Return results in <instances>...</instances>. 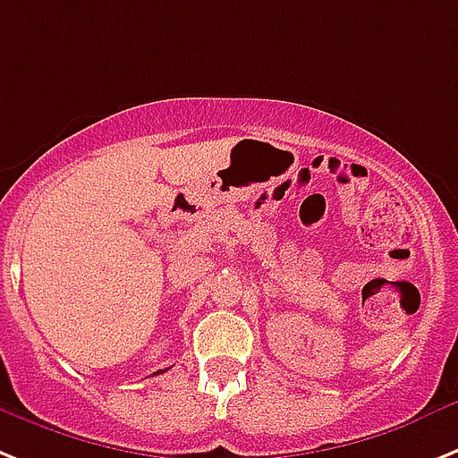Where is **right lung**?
Instances as JSON below:
<instances>
[{"label":"right lung","instance_id":"obj_1","mask_svg":"<svg viewBox=\"0 0 458 458\" xmlns=\"http://www.w3.org/2000/svg\"><path fill=\"white\" fill-rule=\"evenodd\" d=\"M157 372H163V370H157ZM157 372H156V375H157Z\"/></svg>","mask_w":458,"mask_h":458}]
</instances>
